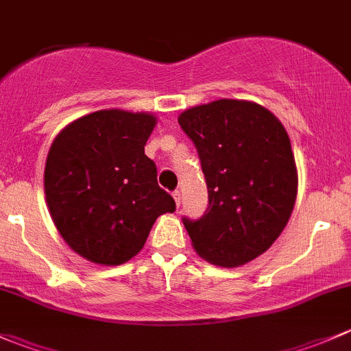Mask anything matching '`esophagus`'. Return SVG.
Returning <instances> with one entry per match:
<instances>
[{
	"label": "esophagus",
	"mask_w": 351,
	"mask_h": 351,
	"mask_svg": "<svg viewBox=\"0 0 351 351\" xmlns=\"http://www.w3.org/2000/svg\"><path fill=\"white\" fill-rule=\"evenodd\" d=\"M173 198H175L176 202V207H180V204H182V192H180V190H175V192H173Z\"/></svg>",
	"instance_id": "34e87169"
}]
</instances>
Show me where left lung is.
<instances>
[{
    "mask_svg": "<svg viewBox=\"0 0 351 351\" xmlns=\"http://www.w3.org/2000/svg\"><path fill=\"white\" fill-rule=\"evenodd\" d=\"M195 146L208 190L198 219L183 217L204 260L232 268L260 256L289 222L297 195L292 146L261 105L217 100L178 117Z\"/></svg>",
    "mask_w": 351,
    "mask_h": 351,
    "instance_id": "left-lung-1",
    "label": "left lung"
}]
</instances>
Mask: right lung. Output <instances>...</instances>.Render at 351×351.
Wrapping results in <instances>:
<instances>
[{
  "label": "right lung",
  "instance_id": "right-lung-1",
  "mask_svg": "<svg viewBox=\"0 0 351 351\" xmlns=\"http://www.w3.org/2000/svg\"><path fill=\"white\" fill-rule=\"evenodd\" d=\"M149 113L100 110L69 123L52 143L44 186L54 224L86 260L120 265L143 250L154 221L175 210L144 154Z\"/></svg>",
  "mask_w": 351,
  "mask_h": 351
}]
</instances>
